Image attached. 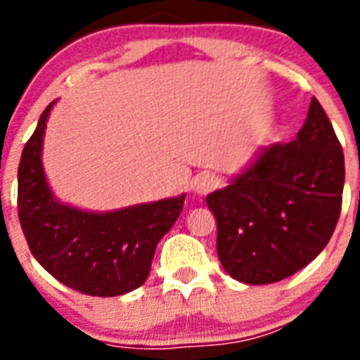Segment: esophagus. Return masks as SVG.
<instances>
[{"instance_id":"obj_1","label":"esophagus","mask_w":360,"mask_h":360,"mask_svg":"<svg viewBox=\"0 0 360 360\" xmlns=\"http://www.w3.org/2000/svg\"><path fill=\"white\" fill-rule=\"evenodd\" d=\"M216 178L209 173H202L195 178V184H193V189H195L196 195H207L209 191L214 189Z\"/></svg>"}]
</instances>
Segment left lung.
Wrapping results in <instances>:
<instances>
[{
	"label": "left lung",
	"instance_id": "obj_1",
	"mask_svg": "<svg viewBox=\"0 0 360 360\" xmlns=\"http://www.w3.org/2000/svg\"><path fill=\"white\" fill-rule=\"evenodd\" d=\"M345 153L316 97L288 144L256 151L227 187L207 195L216 250L231 278L281 281L319 256L341 214Z\"/></svg>",
	"mask_w": 360,
	"mask_h": 360
}]
</instances>
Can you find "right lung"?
Masks as SVG:
<instances>
[{
  "instance_id": "add662e5",
  "label": "right lung",
  "mask_w": 360,
  "mask_h": 360,
  "mask_svg": "<svg viewBox=\"0 0 360 360\" xmlns=\"http://www.w3.org/2000/svg\"><path fill=\"white\" fill-rule=\"evenodd\" d=\"M53 104L41 113L19 160L18 216L28 249L57 281L81 294H128L148 279L155 249L182 212L186 195L106 212L59 202L41 160Z\"/></svg>"
}]
</instances>
